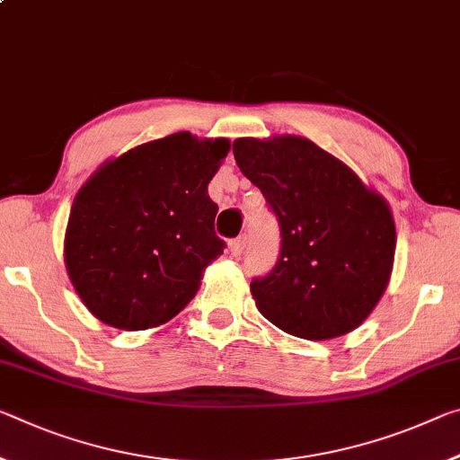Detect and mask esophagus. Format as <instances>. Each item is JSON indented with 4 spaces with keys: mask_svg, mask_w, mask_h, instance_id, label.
I'll return each mask as SVG.
<instances>
[{
    "mask_svg": "<svg viewBox=\"0 0 460 460\" xmlns=\"http://www.w3.org/2000/svg\"><path fill=\"white\" fill-rule=\"evenodd\" d=\"M245 243H247V239L245 237H237V239H233V242H229V252H231V256H242L243 253V250H245Z\"/></svg>",
    "mask_w": 460,
    "mask_h": 460,
    "instance_id": "1",
    "label": "esophagus"
}]
</instances>
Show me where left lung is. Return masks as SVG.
I'll use <instances>...</instances> for the list:
<instances>
[{
	"mask_svg": "<svg viewBox=\"0 0 460 460\" xmlns=\"http://www.w3.org/2000/svg\"><path fill=\"white\" fill-rule=\"evenodd\" d=\"M233 155L280 225V256L250 288L261 315L305 340L358 327L391 279L387 200L309 138H237Z\"/></svg>",
	"mask_w": 460,
	"mask_h": 460,
	"instance_id": "1",
	"label": "left lung"
}]
</instances>
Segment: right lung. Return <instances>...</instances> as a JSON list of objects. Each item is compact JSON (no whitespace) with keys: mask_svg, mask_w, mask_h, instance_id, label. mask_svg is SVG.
Here are the masks:
<instances>
[{"mask_svg":"<svg viewBox=\"0 0 460 460\" xmlns=\"http://www.w3.org/2000/svg\"><path fill=\"white\" fill-rule=\"evenodd\" d=\"M227 138L176 133L100 167L73 200L65 266L84 305L119 330L157 327L192 301L225 242L208 181Z\"/></svg>","mask_w":460,"mask_h":460,"instance_id":"obj_1","label":"right lung"}]
</instances>
